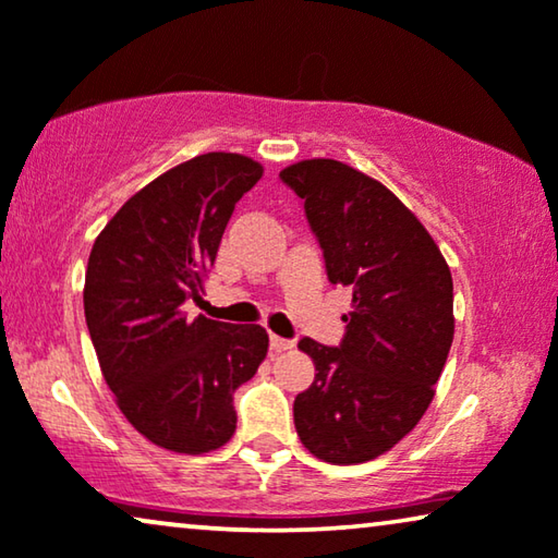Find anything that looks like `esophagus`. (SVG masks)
Listing matches in <instances>:
<instances>
[{
  "label": "esophagus",
  "mask_w": 558,
  "mask_h": 558,
  "mask_svg": "<svg viewBox=\"0 0 558 558\" xmlns=\"http://www.w3.org/2000/svg\"><path fill=\"white\" fill-rule=\"evenodd\" d=\"M294 342L279 338V335H271V350L274 353H284V350H292Z\"/></svg>",
  "instance_id": "obj_1"
}]
</instances>
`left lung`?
Returning a JSON list of instances; mask_svg holds the SVG:
<instances>
[{
	"instance_id": "obj_1",
	"label": "left lung",
	"mask_w": 558,
	"mask_h": 558,
	"mask_svg": "<svg viewBox=\"0 0 558 558\" xmlns=\"http://www.w3.org/2000/svg\"><path fill=\"white\" fill-rule=\"evenodd\" d=\"M279 178L304 201L327 277L353 289L340 348L300 340L317 373L294 399L296 434L323 462L376 460L434 399L454 338L452 274L422 220L384 182L323 157Z\"/></svg>"
}]
</instances>
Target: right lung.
<instances>
[{"instance_id": "add662e5", "label": "right lung", "mask_w": 558, "mask_h": 558, "mask_svg": "<svg viewBox=\"0 0 558 558\" xmlns=\"http://www.w3.org/2000/svg\"><path fill=\"white\" fill-rule=\"evenodd\" d=\"M262 174L246 155H197L129 197L90 248L83 310L104 380L126 422L170 452L205 454L233 437V391L269 350L262 325L185 312Z\"/></svg>"}]
</instances>
